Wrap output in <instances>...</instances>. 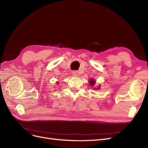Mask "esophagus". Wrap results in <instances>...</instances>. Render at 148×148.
I'll return each mask as SVG.
<instances>
[{
	"instance_id": "34e87169",
	"label": "esophagus",
	"mask_w": 148,
	"mask_h": 148,
	"mask_svg": "<svg viewBox=\"0 0 148 148\" xmlns=\"http://www.w3.org/2000/svg\"><path fill=\"white\" fill-rule=\"evenodd\" d=\"M72 75L73 77H77L78 76V72L77 71H73L72 72Z\"/></svg>"
}]
</instances>
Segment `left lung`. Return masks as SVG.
Here are the masks:
<instances>
[{
    "label": "left lung",
    "instance_id": "left-lung-1",
    "mask_svg": "<svg viewBox=\"0 0 148 148\" xmlns=\"http://www.w3.org/2000/svg\"><path fill=\"white\" fill-rule=\"evenodd\" d=\"M90 83H91V86H93V85H95V82H94L93 79H91Z\"/></svg>",
    "mask_w": 148,
    "mask_h": 148
}]
</instances>
